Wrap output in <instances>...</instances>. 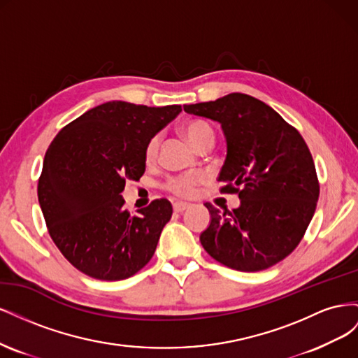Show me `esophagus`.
Wrapping results in <instances>:
<instances>
[{"label":"esophagus","mask_w":358,"mask_h":358,"mask_svg":"<svg viewBox=\"0 0 358 358\" xmlns=\"http://www.w3.org/2000/svg\"><path fill=\"white\" fill-rule=\"evenodd\" d=\"M189 208V203H183V201H176L173 203V210L175 212H183Z\"/></svg>","instance_id":"1"}]
</instances>
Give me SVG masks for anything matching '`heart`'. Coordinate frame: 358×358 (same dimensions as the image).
Here are the masks:
<instances>
[{"label": "heart", "mask_w": 358, "mask_h": 358, "mask_svg": "<svg viewBox=\"0 0 358 358\" xmlns=\"http://www.w3.org/2000/svg\"><path fill=\"white\" fill-rule=\"evenodd\" d=\"M180 133L183 137L187 138V142L194 148L199 149L201 145L212 142L215 138V133L212 127L201 121V119H191V121L183 122L180 127ZM158 137L154 136L152 138H149V142L145 146V161L148 164L154 162L158 154ZM203 180V176L199 175V173H188V175H182L171 178L167 182V189L176 196H189V194L194 191L197 185H200Z\"/></svg>", "instance_id": "1"}]
</instances>
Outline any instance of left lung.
<instances>
[{
    "label": "left lung",
    "instance_id": "left-lung-1",
    "mask_svg": "<svg viewBox=\"0 0 358 358\" xmlns=\"http://www.w3.org/2000/svg\"><path fill=\"white\" fill-rule=\"evenodd\" d=\"M183 110L221 124L227 157L221 192L239 194L231 212L206 203L210 224L200 242L221 264L258 272L300 243L315 213L320 183L309 148L294 127L266 103L233 92Z\"/></svg>",
    "mask_w": 358,
    "mask_h": 358
}]
</instances>
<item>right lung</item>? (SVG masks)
Masks as SVG:
<instances>
[{"mask_svg": "<svg viewBox=\"0 0 358 358\" xmlns=\"http://www.w3.org/2000/svg\"><path fill=\"white\" fill-rule=\"evenodd\" d=\"M180 112L178 104L109 101L53 138L38 179V203L52 241L82 273L121 280L152 258L171 204L158 199L129 215L121 192L127 180L143 176L149 138Z\"/></svg>", "mask_w": 358, "mask_h": 358, "instance_id": "1", "label": "right lung"}]
</instances>
